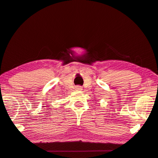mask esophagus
<instances>
[{"mask_svg":"<svg viewBox=\"0 0 158 158\" xmlns=\"http://www.w3.org/2000/svg\"><path fill=\"white\" fill-rule=\"evenodd\" d=\"M76 90H77V91H81V90H82V87L81 86H76Z\"/></svg>","mask_w":158,"mask_h":158,"instance_id":"34e87169","label":"esophagus"}]
</instances>
